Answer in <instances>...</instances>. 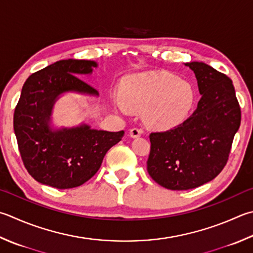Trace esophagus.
Returning a JSON list of instances; mask_svg holds the SVG:
<instances>
[{
  "instance_id": "esophagus-1",
  "label": "esophagus",
  "mask_w": 253,
  "mask_h": 253,
  "mask_svg": "<svg viewBox=\"0 0 253 253\" xmlns=\"http://www.w3.org/2000/svg\"><path fill=\"white\" fill-rule=\"evenodd\" d=\"M142 134V130L139 127H132L130 130V136L131 137H139Z\"/></svg>"
}]
</instances>
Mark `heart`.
<instances>
[{"label":"heart","mask_w":253,"mask_h":253,"mask_svg":"<svg viewBox=\"0 0 253 253\" xmlns=\"http://www.w3.org/2000/svg\"><path fill=\"white\" fill-rule=\"evenodd\" d=\"M195 91L188 83L169 73H145L131 76L121 89L118 107L144 109V120L159 130L174 127L188 116Z\"/></svg>","instance_id":"b5f03b06"}]
</instances>
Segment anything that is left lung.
Wrapping results in <instances>:
<instances>
[{"label": "left lung", "instance_id": "left-lung-1", "mask_svg": "<svg viewBox=\"0 0 253 253\" xmlns=\"http://www.w3.org/2000/svg\"><path fill=\"white\" fill-rule=\"evenodd\" d=\"M202 94L192 116L180 125L150 134L147 171L171 190L196 188L218 176L229 159L241 110L231 79L204 63H186Z\"/></svg>", "mask_w": 253, "mask_h": 253}]
</instances>
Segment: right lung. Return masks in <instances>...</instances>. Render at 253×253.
I'll use <instances>...</instances> for the list:
<instances>
[{
  "mask_svg": "<svg viewBox=\"0 0 253 253\" xmlns=\"http://www.w3.org/2000/svg\"><path fill=\"white\" fill-rule=\"evenodd\" d=\"M91 60L65 59L27 78L14 111V132L24 166L33 178L58 189L78 187L99 170L107 152L125 131L92 130L88 126L51 131L48 126L56 98L66 91L98 94L77 77L90 74Z\"/></svg>",
  "mask_w": 253,
  "mask_h": 253,
  "instance_id": "right-lung-1",
  "label": "right lung"
}]
</instances>
